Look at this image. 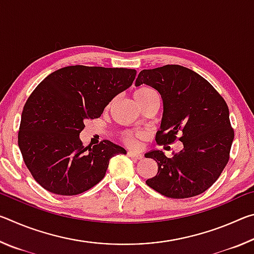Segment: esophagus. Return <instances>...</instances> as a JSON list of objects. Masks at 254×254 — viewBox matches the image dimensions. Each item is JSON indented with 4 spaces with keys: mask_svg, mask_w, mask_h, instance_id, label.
<instances>
[{
    "mask_svg": "<svg viewBox=\"0 0 254 254\" xmlns=\"http://www.w3.org/2000/svg\"><path fill=\"white\" fill-rule=\"evenodd\" d=\"M127 156L130 157V158H132V159H136V160H140V159H142V154L134 152V151H128L127 152Z\"/></svg>",
    "mask_w": 254,
    "mask_h": 254,
    "instance_id": "obj_1",
    "label": "esophagus"
}]
</instances>
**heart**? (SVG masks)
<instances>
[{
    "instance_id": "1",
    "label": "heart",
    "mask_w": 254,
    "mask_h": 254,
    "mask_svg": "<svg viewBox=\"0 0 254 254\" xmlns=\"http://www.w3.org/2000/svg\"><path fill=\"white\" fill-rule=\"evenodd\" d=\"M133 96H134V100L136 102H140V101L145 100V98H149L152 96H159V95L153 88L148 87V86H141V87L135 89ZM139 136H140V134H137V133L126 132V133H123L122 139L127 145H130V147H134V145H136L137 137Z\"/></svg>"
}]
</instances>
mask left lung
Listing matches in <instances>:
<instances>
[{
	"instance_id": "left-lung-1",
	"label": "left lung",
	"mask_w": 254,
	"mask_h": 254,
	"mask_svg": "<svg viewBox=\"0 0 254 254\" xmlns=\"http://www.w3.org/2000/svg\"><path fill=\"white\" fill-rule=\"evenodd\" d=\"M149 85L161 95L163 113L158 144L179 136L184 148L173 158L160 150L144 154L158 163L147 185L170 198H188L204 192L220 177L230 159L234 139L227 104L212 85L189 68L166 65L140 71L135 86Z\"/></svg>"
}]
</instances>
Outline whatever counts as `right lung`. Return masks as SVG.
Masks as SVG:
<instances>
[{
  "label": "right lung",
  "instance_id": "1",
  "mask_svg": "<svg viewBox=\"0 0 254 254\" xmlns=\"http://www.w3.org/2000/svg\"><path fill=\"white\" fill-rule=\"evenodd\" d=\"M135 75L127 68L76 65L51 72L37 86L23 107L18 143L41 187L57 195L81 194L104 178L112 157L127 153L109 140L84 148L79 133Z\"/></svg>",
  "mask_w": 254,
  "mask_h": 254
}]
</instances>
